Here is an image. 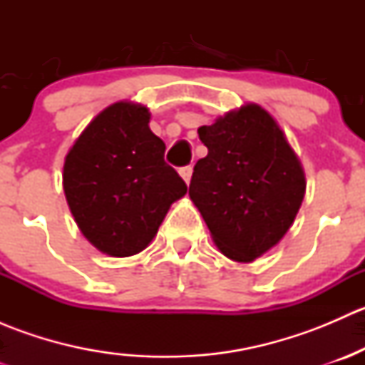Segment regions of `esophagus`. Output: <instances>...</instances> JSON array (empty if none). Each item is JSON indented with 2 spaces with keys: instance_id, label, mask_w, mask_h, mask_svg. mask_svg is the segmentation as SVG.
<instances>
[{
  "instance_id": "1",
  "label": "esophagus",
  "mask_w": 365,
  "mask_h": 365,
  "mask_svg": "<svg viewBox=\"0 0 365 365\" xmlns=\"http://www.w3.org/2000/svg\"><path fill=\"white\" fill-rule=\"evenodd\" d=\"M178 173H180V176H182V178H183V182H185L187 185H189V183H190V176H192V168H190V165H183V168L178 169Z\"/></svg>"
}]
</instances>
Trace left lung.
Masks as SVG:
<instances>
[{
  "label": "left lung",
  "mask_w": 365,
  "mask_h": 365,
  "mask_svg": "<svg viewBox=\"0 0 365 365\" xmlns=\"http://www.w3.org/2000/svg\"><path fill=\"white\" fill-rule=\"evenodd\" d=\"M208 155L194 165L189 196L217 249L251 263L282 240L305 196L295 150L267 109L244 104L197 128Z\"/></svg>",
  "instance_id": "8db88e82"
}]
</instances>
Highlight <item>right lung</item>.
Returning a JSON list of instances; mask_svg holds the SVG:
<instances>
[{"label":"right lung","mask_w":365,"mask_h":365,"mask_svg":"<svg viewBox=\"0 0 365 365\" xmlns=\"http://www.w3.org/2000/svg\"><path fill=\"white\" fill-rule=\"evenodd\" d=\"M146 106H108L68 150L63 190L81 233L98 251L127 257L145 251L187 185L164 162Z\"/></svg>","instance_id":"1"}]
</instances>
